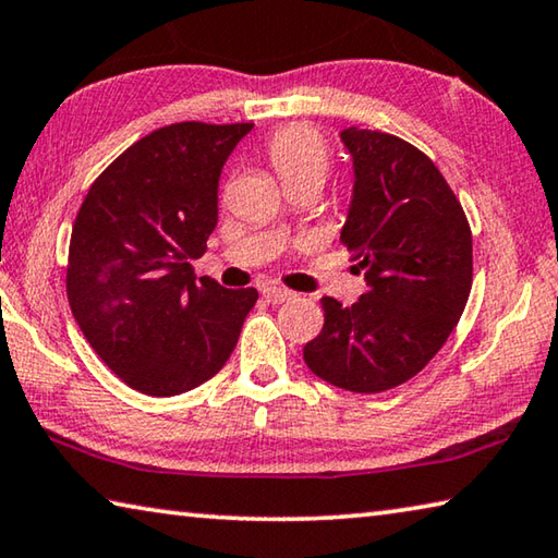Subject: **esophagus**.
I'll return each instance as SVG.
<instances>
[{"instance_id": "esophagus-1", "label": "esophagus", "mask_w": 558, "mask_h": 558, "mask_svg": "<svg viewBox=\"0 0 558 558\" xmlns=\"http://www.w3.org/2000/svg\"><path fill=\"white\" fill-rule=\"evenodd\" d=\"M263 295H266L268 302H272V305H280V302H290L295 300L298 295L292 290H286V288H278V286H270L263 290Z\"/></svg>"}]
</instances>
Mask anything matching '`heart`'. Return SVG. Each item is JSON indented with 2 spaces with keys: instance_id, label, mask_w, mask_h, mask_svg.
<instances>
[{
  "instance_id": "heart-1",
  "label": "heart",
  "mask_w": 558,
  "mask_h": 558,
  "mask_svg": "<svg viewBox=\"0 0 558 558\" xmlns=\"http://www.w3.org/2000/svg\"><path fill=\"white\" fill-rule=\"evenodd\" d=\"M266 155L282 189H290L302 182H325L329 169V149L325 137L315 128H282L270 137Z\"/></svg>"
}]
</instances>
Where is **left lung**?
<instances>
[{"label":"left lung","mask_w":558,"mask_h":558,"mask_svg":"<svg viewBox=\"0 0 558 558\" xmlns=\"http://www.w3.org/2000/svg\"><path fill=\"white\" fill-rule=\"evenodd\" d=\"M354 194L339 241L364 270L352 307L323 298L325 327L302 354L319 379L379 393L413 379L465 310L472 233L446 177L405 140L347 128Z\"/></svg>","instance_id":"8db88e82"}]
</instances>
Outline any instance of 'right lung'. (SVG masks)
<instances>
[{"label": "right lung", "mask_w": 558, "mask_h": 558, "mask_svg": "<svg viewBox=\"0 0 558 558\" xmlns=\"http://www.w3.org/2000/svg\"><path fill=\"white\" fill-rule=\"evenodd\" d=\"M253 122H174L108 165L75 216L65 292L96 354L130 389L177 396L229 362L258 290L196 278L219 177Z\"/></svg>", "instance_id": "right-lung-1"}]
</instances>
